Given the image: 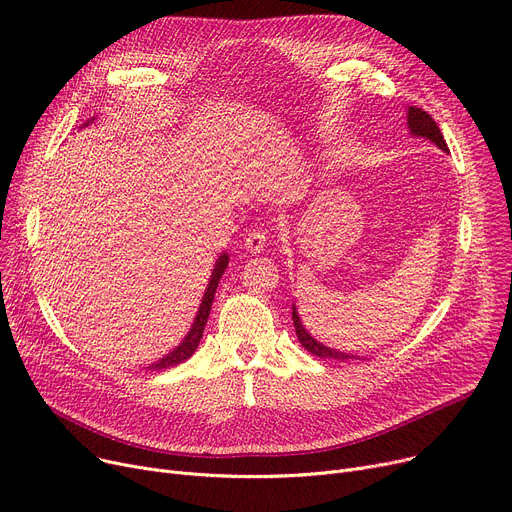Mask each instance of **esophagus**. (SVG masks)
<instances>
[{
    "mask_svg": "<svg viewBox=\"0 0 512 512\" xmlns=\"http://www.w3.org/2000/svg\"><path fill=\"white\" fill-rule=\"evenodd\" d=\"M267 247V234L263 230H253L245 238V249L251 253H261Z\"/></svg>",
    "mask_w": 512,
    "mask_h": 512,
    "instance_id": "obj_1",
    "label": "esophagus"
}]
</instances>
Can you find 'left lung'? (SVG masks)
I'll return each mask as SVG.
<instances>
[{
	"label": "left lung",
	"instance_id": "1",
	"mask_svg": "<svg viewBox=\"0 0 512 512\" xmlns=\"http://www.w3.org/2000/svg\"><path fill=\"white\" fill-rule=\"evenodd\" d=\"M407 124H409V130L413 137H423L427 141H432L434 145H438L442 151L448 153V145L442 137V132L438 128V124L434 122V118L429 116L427 112H423L421 107H409L407 112ZM292 324H294V330H297V338L299 342L307 348V351L319 359H336V361H351V359H357L355 355H348V353H342V351H336V348H330V346H324L321 342H317L301 324L299 319V313H297V307L292 305Z\"/></svg>",
	"mask_w": 512,
	"mask_h": 512
}]
</instances>
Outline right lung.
I'll list each match as a JSON object with an SVG mask.
<instances>
[{"mask_svg":"<svg viewBox=\"0 0 512 512\" xmlns=\"http://www.w3.org/2000/svg\"><path fill=\"white\" fill-rule=\"evenodd\" d=\"M87 124H89V122H87ZM87 124H85V126H87ZM226 267H228V253H222L220 259L215 261V265H213V272H211L207 290H205V294H203V301H201V305H199L197 317H195L193 326H191V332H188V334L184 336V340L174 348L172 353H168L166 357H161L157 363H151L147 369H151V371L170 369V367H174V365L186 361L188 357H191V355L197 351V346H199L201 336H203V330H205V324H207L209 311H211V303H213V297H215V288H218V282H220L222 274L226 272Z\"/></svg>","mask_w":512,"mask_h":512,"instance_id":"right-lung-1","label":"right lung"}]
</instances>
